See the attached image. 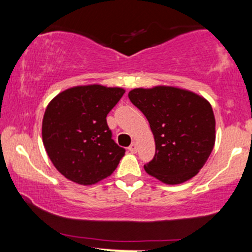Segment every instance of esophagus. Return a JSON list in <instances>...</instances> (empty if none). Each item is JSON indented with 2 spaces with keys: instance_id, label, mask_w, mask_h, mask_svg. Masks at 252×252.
I'll return each instance as SVG.
<instances>
[{
  "instance_id": "obj_1",
  "label": "esophagus",
  "mask_w": 252,
  "mask_h": 252,
  "mask_svg": "<svg viewBox=\"0 0 252 252\" xmlns=\"http://www.w3.org/2000/svg\"><path fill=\"white\" fill-rule=\"evenodd\" d=\"M129 152H130V153H136V152H137V144H136L135 142L130 144V147H129Z\"/></svg>"
}]
</instances>
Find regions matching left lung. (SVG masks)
I'll return each instance as SVG.
<instances>
[{"mask_svg":"<svg viewBox=\"0 0 252 252\" xmlns=\"http://www.w3.org/2000/svg\"><path fill=\"white\" fill-rule=\"evenodd\" d=\"M128 96L148 120L155 138V155L144 164L146 172L169 185L193 178L215 146L216 120L210 103L170 86L135 89Z\"/></svg>","mask_w":252,"mask_h":252,"instance_id":"left-lung-1","label":"left lung"}]
</instances>
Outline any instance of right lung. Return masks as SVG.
<instances>
[{"instance_id": "obj_1", "label": "right lung", "mask_w": 252, "mask_h": 252, "mask_svg": "<svg viewBox=\"0 0 252 252\" xmlns=\"http://www.w3.org/2000/svg\"><path fill=\"white\" fill-rule=\"evenodd\" d=\"M123 94L121 88L76 86L48 104L42 121L43 146L68 180L92 185L116 169L126 149L112 140L106 116Z\"/></svg>"}]
</instances>
